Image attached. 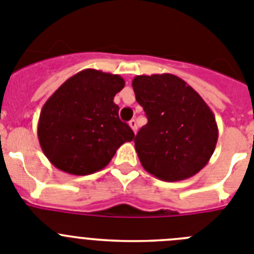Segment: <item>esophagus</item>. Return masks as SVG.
<instances>
[{"instance_id":"obj_1","label":"esophagus","mask_w":254,"mask_h":254,"mask_svg":"<svg viewBox=\"0 0 254 254\" xmlns=\"http://www.w3.org/2000/svg\"><path fill=\"white\" fill-rule=\"evenodd\" d=\"M128 125H129V127L132 128V131L133 132L137 131V122H136V120H131L128 122Z\"/></svg>"}]
</instances>
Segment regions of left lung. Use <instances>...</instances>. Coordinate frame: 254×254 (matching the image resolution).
I'll return each mask as SVG.
<instances>
[{"label": "left lung", "mask_w": 254, "mask_h": 254, "mask_svg": "<svg viewBox=\"0 0 254 254\" xmlns=\"http://www.w3.org/2000/svg\"><path fill=\"white\" fill-rule=\"evenodd\" d=\"M132 87L147 117L134 137L143 169L165 182L197 174L214 154L219 137L210 107L193 87L172 73L136 76Z\"/></svg>", "instance_id": "left-lung-1"}]
</instances>
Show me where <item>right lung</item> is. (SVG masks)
Listing matches in <instances>:
<instances>
[{
  "label": "right lung",
  "mask_w": 254,
  "mask_h": 254,
  "mask_svg": "<svg viewBox=\"0 0 254 254\" xmlns=\"http://www.w3.org/2000/svg\"><path fill=\"white\" fill-rule=\"evenodd\" d=\"M125 86L120 75L82 69L44 103L38 121L40 147L57 169L72 176L99 172L134 133L113 102Z\"/></svg>",
  "instance_id": "obj_1"
}]
</instances>
